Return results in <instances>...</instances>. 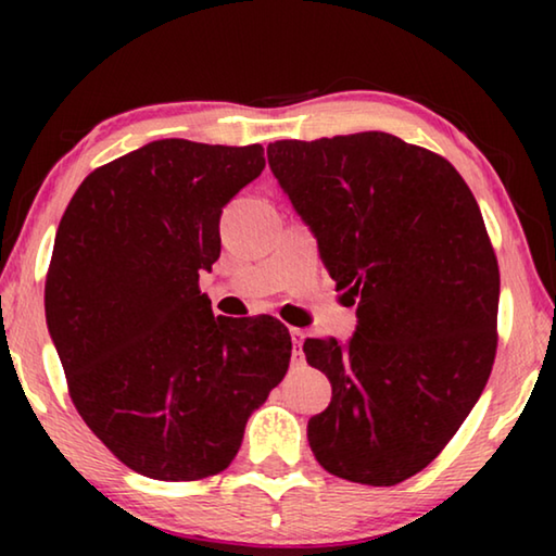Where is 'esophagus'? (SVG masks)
<instances>
[{"instance_id":"esophagus-1","label":"esophagus","mask_w":556,"mask_h":556,"mask_svg":"<svg viewBox=\"0 0 556 556\" xmlns=\"http://www.w3.org/2000/svg\"><path fill=\"white\" fill-rule=\"evenodd\" d=\"M304 338L306 333L301 328H291V351H294V357H301V348H304Z\"/></svg>"}]
</instances>
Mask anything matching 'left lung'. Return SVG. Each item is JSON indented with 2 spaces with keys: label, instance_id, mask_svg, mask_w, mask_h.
<instances>
[{
  "label": "left lung",
  "instance_id": "obj_1",
  "mask_svg": "<svg viewBox=\"0 0 556 556\" xmlns=\"http://www.w3.org/2000/svg\"><path fill=\"white\" fill-rule=\"evenodd\" d=\"M267 159L357 304L348 343H304L333 390L308 446L338 478L397 485L439 456L491 378L501 271L481 208L444 156L388 131L285 139Z\"/></svg>",
  "mask_w": 556,
  "mask_h": 556
}]
</instances>
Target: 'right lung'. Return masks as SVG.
I'll return each instance as SVG.
<instances>
[{
  "instance_id": "add662e5",
  "label": "right lung",
  "mask_w": 556,
  "mask_h": 556,
  "mask_svg": "<svg viewBox=\"0 0 556 556\" xmlns=\"http://www.w3.org/2000/svg\"><path fill=\"white\" fill-rule=\"evenodd\" d=\"M262 168L260 144L156 139L96 168L55 232L46 324L71 400L147 478L228 468L289 368L285 324L213 316L199 289L220 257L223 208Z\"/></svg>"
}]
</instances>
